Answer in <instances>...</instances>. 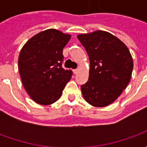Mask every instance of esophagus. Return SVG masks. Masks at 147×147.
<instances>
[{
    "label": "esophagus",
    "mask_w": 147,
    "mask_h": 147,
    "mask_svg": "<svg viewBox=\"0 0 147 147\" xmlns=\"http://www.w3.org/2000/svg\"><path fill=\"white\" fill-rule=\"evenodd\" d=\"M79 72V70L78 69H75V70H73V73L74 74H77Z\"/></svg>",
    "instance_id": "1"
}]
</instances>
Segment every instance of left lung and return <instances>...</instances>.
I'll use <instances>...</instances> for the list:
<instances>
[{
	"mask_svg": "<svg viewBox=\"0 0 147 147\" xmlns=\"http://www.w3.org/2000/svg\"><path fill=\"white\" fill-rule=\"evenodd\" d=\"M77 38L90 60L89 79L81 86L83 98L94 107L110 105L131 80L133 60L129 49L118 38L103 30Z\"/></svg>",
	"mask_w": 147,
	"mask_h": 147,
	"instance_id": "1",
	"label": "left lung"
}]
</instances>
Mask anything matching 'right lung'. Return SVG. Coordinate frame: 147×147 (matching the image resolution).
<instances>
[{
    "label": "right lung",
    "instance_id": "add662e5",
    "mask_svg": "<svg viewBox=\"0 0 147 147\" xmlns=\"http://www.w3.org/2000/svg\"><path fill=\"white\" fill-rule=\"evenodd\" d=\"M70 38V34L48 29L29 39L21 49L18 59L21 80L38 104L57 102L71 78L72 71L62 67L63 49Z\"/></svg>",
    "mask_w": 147,
    "mask_h": 147
}]
</instances>
